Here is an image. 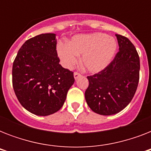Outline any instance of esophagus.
<instances>
[{
    "instance_id": "obj_1",
    "label": "esophagus",
    "mask_w": 151,
    "mask_h": 151,
    "mask_svg": "<svg viewBox=\"0 0 151 151\" xmlns=\"http://www.w3.org/2000/svg\"><path fill=\"white\" fill-rule=\"evenodd\" d=\"M73 77H74V78L77 80L79 77H81V73H79L78 72H74V73H73Z\"/></svg>"
}]
</instances>
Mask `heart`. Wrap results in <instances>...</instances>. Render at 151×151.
I'll list each match as a JSON object with an SVG mask.
<instances>
[{
    "label": "heart",
    "instance_id": "b5f03b06",
    "mask_svg": "<svg viewBox=\"0 0 151 151\" xmlns=\"http://www.w3.org/2000/svg\"><path fill=\"white\" fill-rule=\"evenodd\" d=\"M117 49L114 38L106 34L96 33L73 37L69 43H59L57 52L67 68L73 67L82 55L81 65L91 73L99 72L112 61Z\"/></svg>",
    "mask_w": 151,
    "mask_h": 151
}]
</instances>
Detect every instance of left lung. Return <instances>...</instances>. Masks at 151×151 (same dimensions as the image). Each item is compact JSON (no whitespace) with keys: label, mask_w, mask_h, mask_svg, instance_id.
<instances>
[{"label":"left lung","mask_w":151,"mask_h":151,"mask_svg":"<svg viewBox=\"0 0 151 151\" xmlns=\"http://www.w3.org/2000/svg\"><path fill=\"white\" fill-rule=\"evenodd\" d=\"M119 51L106 68L88 76L85 100L92 111L112 115L125 108L133 98L139 80L138 52L129 38L116 34Z\"/></svg>","instance_id":"left-lung-1"}]
</instances>
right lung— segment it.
Here are the masks:
<instances>
[{
  "label": "right lung",
  "mask_w": 151,
  "mask_h": 151,
  "mask_svg": "<svg viewBox=\"0 0 151 151\" xmlns=\"http://www.w3.org/2000/svg\"><path fill=\"white\" fill-rule=\"evenodd\" d=\"M55 34L27 40L13 62L12 85L18 100L34 114L57 112L74 82L73 73L59 64Z\"/></svg>",
  "instance_id": "add662e5"
}]
</instances>
